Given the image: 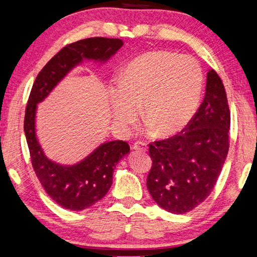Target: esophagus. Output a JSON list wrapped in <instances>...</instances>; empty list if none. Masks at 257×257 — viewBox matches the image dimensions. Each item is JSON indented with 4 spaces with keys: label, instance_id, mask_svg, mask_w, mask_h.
<instances>
[{
    "label": "esophagus",
    "instance_id": "obj_1",
    "mask_svg": "<svg viewBox=\"0 0 257 257\" xmlns=\"http://www.w3.org/2000/svg\"><path fill=\"white\" fill-rule=\"evenodd\" d=\"M132 148L134 150H137V151H147L148 150L147 143L146 142H140V141H137V142L134 143Z\"/></svg>",
    "mask_w": 257,
    "mask_h": 257
}]
</instances>
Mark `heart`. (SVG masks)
<instances>
[{
	"instance_id": "heart-1",
	"label": "heart",
	"mask_w": 257,
	"mask_h": 257,
	"mask_svg": "<svg viewBox=\"0 0 257 257\" xmlns=\"http://www.w3.org/2000/svg\"><path fill=\"white\" fill-rule=\"evenodd\" d=\"M204 74L194 58L169 51L137 57L109 88L114 121L122 129L135 124L144 104V120L163 136L178 134L199 107Z\"/></svg>"
}]
</instances>
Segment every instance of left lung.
Returning <instances> with one entry per match:
<instances>
[{
	"label": "left lung",
	"mask_w": 257,
	"mask_h": 257,
	"mask_svg": "<svg viewBox=\"0 0 257 257\" xmlns=\"http://www.w3.org/2000/svg\"><path fill=\"white\" fill-rule=\"evenodd\" d=\"M229 127L225 87L209 70L204 101L190 123L177 135L149 144L153 166L147 187L157 205L184 214L209 196L228 154Z\"/></svg>",
	"instance_id": "8db88e82"
}]
</instances>
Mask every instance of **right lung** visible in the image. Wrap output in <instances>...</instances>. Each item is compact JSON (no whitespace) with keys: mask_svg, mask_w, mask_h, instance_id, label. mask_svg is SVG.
<instances>
[{"mask_svg":"<svg viewBox=\"0 0 257 257\" xmlns=\"http://www.w3.org/2000/svg\"><path fill=\"white\" fill-rule=\"evenodd\" d=\"M123 45L118 38L93 37L68 44L42 68L32 86L24 117V133L36 176L45 192L61 207L82 211L106 196L113 183L116 164L129 154L123 141L102 143L87 157L73 165L49 160L39 144L35 129L37 103L42 102L72 68L85 59L106 63Z\"/></svg>","mask_w":257,"mask_h":257,"instance_id":"obj_1","label":"right lung"}]
</instances>
